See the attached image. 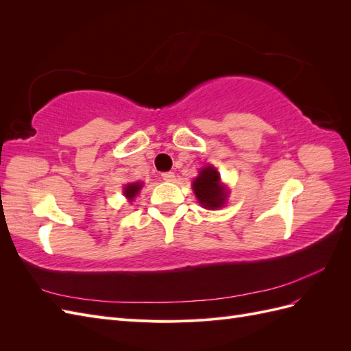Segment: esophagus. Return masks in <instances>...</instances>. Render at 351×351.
I'll return each mask as SVG.
<instances>
[{"mask_svg":"<svg viewBox=\"0 0 351 351\" xmlns=\"http://www.w3.org/2000/svg\"><path fill=\"white\" fill-rule=\"evenodd\" d=\"M161 177H162L164 182H174V180H176L174 173H162Z\"/></svg>","mask_w":351,"mask_h":351,"instance_id":"esophagus-1","label":"esophagus"}]
</instances>
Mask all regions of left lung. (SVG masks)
<instances>
[{
    "label": "left lung",
    "instance_id": "obj_1",
    "mask_svg": "<svg viewBox=\"0 0 351 351\" xmlns=\"http://www.w3.org/2000/svg\"><path fill=\"white\" fill-rule=\"evenodd\" d=\"M193 192L199 204L206 209H218L224 206L228 197L226 186L221 183V177L214 167L200 169L199 176L193 182Z\"/></svg>",
    "mask_w": 351,
    "mask_h": 351
}]
</instances>
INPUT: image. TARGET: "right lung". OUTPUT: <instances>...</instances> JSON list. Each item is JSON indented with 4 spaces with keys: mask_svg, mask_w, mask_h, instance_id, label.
Instances as JSON below:
<instances>
[{
    "mask_svg": "<svg viewBox=\"0 0 351 351\" xmlns=\"http://www.w3.org/2000/svg\"><path fill=\"white\" fill-rule=\"evenodd\" d=\"M141 189H142V183H129L127 186H124V189H123V193H124V196L129 199V202H132L136 196H137V193L141 192Z\"/></svg>",
    "mask_w": 351,
    "mask_h": 351,
    "instance_id": "right-lung-1",
    "label": "right lung"
}]
</instances>
